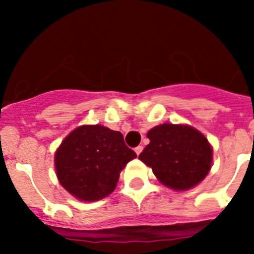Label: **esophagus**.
I'll return each instance as SVG.
<instances>
[{
    "label": "esophagus",
    "instance_id": "34e87169",
    "mask_svg": "<svg viewBox=\"0 0 254 254\" xmlns=\"http://www.w3.org/2000/svg\"><path fill=\"white\" fill-rule=\"evenodd\" d=\"M143 147L142 146H137V147H135V152H136V155H140V153L142 152Z\"/></svg>",
    "mask_w": 254,
    "mask_h": 254
}]
</instances>
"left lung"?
<instances>
[{"label":"left lung","mask_w":254,"mask_h":254,"mask_svg":"<svg viewBox=\"0 0 254 254\" xmlns=\"http://www.w3.org/2000/svg\"><path fill=\"white\" fill-rule=\"evenodd\" d=\"M150 143L139 155L156 178L173 190H189L210 172L212 146L188 124L165 123L148 130Z\"/></svg>","instance_id":"8db88e82"}]
</instances>
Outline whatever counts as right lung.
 Listing matches in <instances>:
<instances>
[{"mask_svg": "<svg viewBox=\"0 0 254 254\" xmlns=\"http://www.w3.org/2000/svg\"><path fill=\"white\" fill-rule=\"evenodd\" d=\"M135 157L122 132L81 125L56 148L54 163L61 186L78 200L92 203L114 191L120 172Z\"/></svg>", "mask_w": 254, "mask_h": 254, "instance_id": "obj_1", "label": "right lung"}]
</instances>
